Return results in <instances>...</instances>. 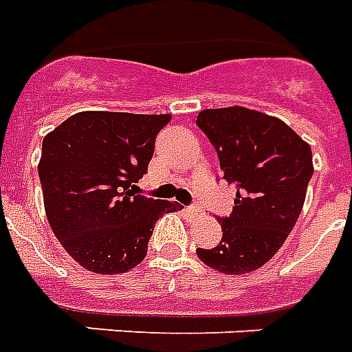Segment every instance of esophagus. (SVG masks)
I'll return each mask as SVG.
<instances>
[{"label": "esophagus", "instance_id": "1", "mask_svg": "<svg viewBox=\"0 0 352 352\" xmlns=\"http://www.w3.org/2000/svg\"><path fill=\"white\" fill-rule=\"evenodd\" d=\"M202 211V208L198 204H192V206H187V213H191V215H197V213H200Z\"/></svg>", "mask_w": 352, "mask_h": 352}]
</instances>
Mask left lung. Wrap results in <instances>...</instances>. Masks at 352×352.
I'll use <instances>...</instances> for the list:
<instances>
[{
	"label": "left lung",
	"mask_w": 352,
	"mask_h": 352,
	"mask_svg": "<svg viewBox=\"0 0 352 352\" xmlns=\"http://www.w3.org/2000/svg\"><path fill=\"white\" fill-rule=\"evenodd\" d=\"M197 126L217 150L223 178L237 187L232 213L219 217L223 239L197 248L198 258L224 274L256 271L300 215L314 174L310 146L286 122L237 105L198 113Z\"/></svg>",
	"instance_id": "1"
}]
</instances>
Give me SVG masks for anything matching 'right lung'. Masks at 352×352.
Returning <instances> with one entry per match:
<instances>
[{
	"label": "right lung",
	"mask_w": 352,
	"mask_h": 352,
	"mask_svg": "<svg viewBox=\"0 0 352 352\" xmlns=\"http://www.w3.org/2000/svg\"><path fill=\"white\" fill-rule=\"evenodd\" d=\"M170 115L85 111L42 141L38 178L47 223L68 254L92 273H126L142 261L155 223L178 210L137 195L155 137Z\"/></svg>",
	"instance_id": "1"
}]
</instances>
